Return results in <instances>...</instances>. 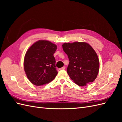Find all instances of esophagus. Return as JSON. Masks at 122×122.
Returning <instances> with one entry per match:
<instances>
[{"mask_svg": "<svg viewBox=\"0 0 122 122\" xmlns=\"http://www.w3.org/2000/svg\"><path fill=\"white\" fill-rule=\"evenodd\" d=\"M65 67H62V68L59 69V70H65Z\"/></svg>", "mask_w": 122, "mask_h": 122, "instance_id": "esophagus-1", "label": "esophagus"}]
</instances>
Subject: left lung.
I'll return each instance as SVG.
<instances>
[{"label": "left lung", "mask_w": 122, "mask_h": 122, "mask_svg": "<svg viewBox=\"0 0 122 122\" xmlns=\"http://www.w3.org/2000/svg\"><path fill=\"white\" fill-rule=\"evenodd\" d=\"M68 55L69 64L67 71L71 79L79 86H86L96 78L99 70L97 53L85 42L65 43L62 45Z\"/></svg>", "instance_id": "1"}]
</instances>
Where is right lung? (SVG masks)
<instances>
[{"mask_svg":"<svg viewBox=\"0 0 122 122\" xmlns=\"http://www.w3.org/2000/svg\"><path fill=\"white\" fill-rule=\"evenodd\" d=\"M57 46L48 41L40 40L29 48L24 57V71L29 80L35 86L48 83L57 71L53 56Z\"/></svg>","mask_w":122,"mask_h":122,"instance_id":"1","label":"right lung"}]
</instances>
